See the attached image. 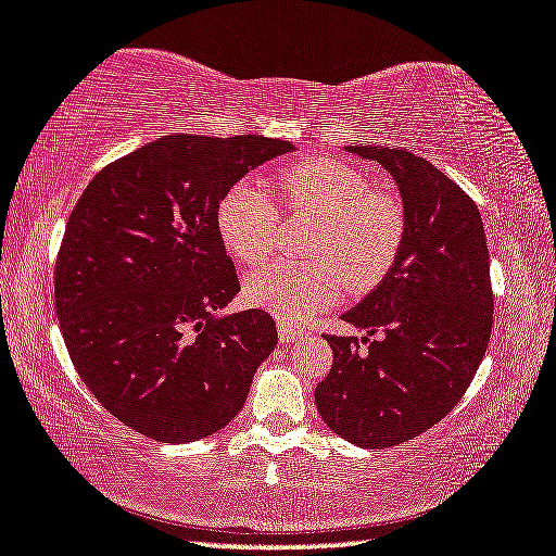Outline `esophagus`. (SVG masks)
<instances>
[{
	"label": "esophagus",
	"mask_w": 556,
	"mask_h": 556,
	"mask_svg": "<svg viewBox=\"0 0 556 556\" xmlns=\"http://www.w3.org/2000/svg\"><path fill=\"white\" fill-rule=\"evenodd\" d=\"M277 324H279L277 329H279V341L281 343H294V341H299V339L304 337L302 329H296V326H292V324L285 321V319H279Z\"/></svg>",
	"instance_id": "34e87169"
}]
</instances>
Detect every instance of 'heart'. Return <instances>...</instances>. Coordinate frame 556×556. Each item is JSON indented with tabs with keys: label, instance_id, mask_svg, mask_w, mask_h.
<instances>
[{
	"label": "heart",
	"instance_id": "b5f03b06",
	"mask_svg": "<svg viewBox=\"0 0 556 556\" xmlns=\"http://www.w3.org/2000/svg\"><path fill=\"white\" fill-rule=\"evenodd\" d=\"M277 195L289 213L316 217L304 240L312 260H277L250 271L247 302L302 324L337 302L346 281L351 289H368L393 267L405 237L403 205L374 190L358 167L337 157L294 163L279 173ZM215 227L237 262L257 264L275 247L279 210L262 185L240 180L219 200Z\"/></svg>",
	"mask_w": 556,
	"mask_h": 556
}]
</instances>
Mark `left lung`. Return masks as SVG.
<instances>
[{
	"label": "left lung",
	"instance_id": "obj_1",
	"mask_svg": "<svg viewBox=\"0 0 556 556\" xmlns=\"http://www.w3.org/2000/svg\"><path fill=\"white\" fill-rule=\"evenodd\" d=\"M343 151L391 173L405 237L381 285L343 314L366 331V351L356 337H326L333 364L314 401L349 443L393 447L443 420L478 371L492 331L490 252L478 205L426 157L364 143Z\"/></svg>",
	"mask_w": 556,
	"mask_h": 556
}]
</instances>
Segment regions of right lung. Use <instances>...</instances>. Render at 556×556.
<instances>
[{
  "instance_id": "add662e5",
  "label": "right lung",
  "mask_w": 556,
  "mask_h": 556,
  "mask_svg": "<svg viewBox=\"0 0 556 556\" xmlns=\"http://www.w3.org/2000/svg\"><path fill=\"white\" fill-rule=\"evenodd\" d=\"M289 140L175 134L96 175L56 260L68 356L111 416L157 443H192L242 410L277 346L267 312L223 314L240 292L215 213Z\"/></svg>"
}]
</instances>
